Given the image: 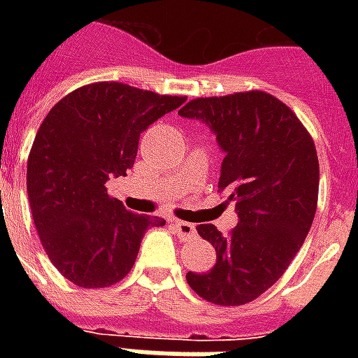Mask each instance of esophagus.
<instances>
[{
  "instance_id": "obj_1",
  "label": "esophagus",
  "mask_w": 358,
  "mask_h": 358,
  "mask_svg": "<svg viewBox=\"0 0 358 358\" xmlns=\"http://www.w3.org/2000/svg\"><path fill=\"white\" fill-rule=\"evenodd\" d=\"M172 226L176 228V232L182 240H194L195 236H197V230H195L194 224H189V222H182V220H174Z\"/></svg>"
}]
</instances>
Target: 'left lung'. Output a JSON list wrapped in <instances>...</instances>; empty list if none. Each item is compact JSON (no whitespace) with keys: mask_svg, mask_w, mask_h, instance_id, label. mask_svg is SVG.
Wrapping results in <instances>:
<instances>
[{"mask_svg":"<svg viewBox=\"0 0 358 358\" xmlns=\"http://www.w3.org/2000/svg\"><path fill=\"white\" fill-rule=\"evenodd\" d=\"M178 115L217 136L224 153L218 189L238 213L228 236L197 226L217 264L187 272V284L215 305H245L276 284L310 230L320 176L315 141L287 105L264 92L197 97Z\"/></svg>","mask_w":358,"mask_h":358,"instance_id":"8db88e82","label":"left lung"}]
</instances>
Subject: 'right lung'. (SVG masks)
I'll list each match as a JSON object with an SVG mask.
<instances>
[{"label": "right lung", "instance_id": "right-lung-1", "mask_svg": "<svg viewBox=\"0 0 358 358\" xmlns=\"http://www.w3.org/2000/svg\"><path fill=\"white\" fill-rule=\"evenodd\" d=\"M186 97L99 82L43 118L28 155L27 189L36 230L53 266L80 287H107L132 270L143 234L164 218L136 215L107 194L126 176L149 124Z\"/></svg>", "mask_w": 358, "mask_h": 358}]
</instances>
